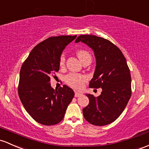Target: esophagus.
<instances>
[{"instance_id":"esophagus-1","label":"esophagus","mask_w":149,"mask_h":149,"mask_svg":"<svg viewBox=\"0 0 149 149\" xmlns=\"http://www.w3.org/2000/svg\"><path fill=\"white\" fill-rule=\"evenodd\" d=\"M82 95H83L82 93L76 92V93H75V97H79V96H81Z\"/></svg>"}]
</instances>
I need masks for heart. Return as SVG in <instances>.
Segmentation results:
<instances>
[{
	"label": "heart",
	"instance_id": "1",
	"mask_svg": "<svg viewBox=\"0 0 149 149\" xmlns=\"http://www.w3.org/2000/svg\"><path fill=\"white\" fill-rule=\"evenodd\" d=\"M77 55L81 60V61L83 63L84 61H91V56L89 52L88 51L85 49H79L77 52ZM65 56L64 54H62L59 59V63L60 66H63L65 63ZM86 81V76H83V75L80 74H76V73H71L68 74V76H66L65 78V81L67 83V85L70 86V87L74 88V89L79 90L83 88L84 83Z\"/></svg>",
	"mask_w": 149,
	"mask_h": 149
}]
</instances>
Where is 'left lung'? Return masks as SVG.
I'll return each mask as SVG.
<instances>
[{"mask_svg":"<svg viewBox=\"0 0 149 149\" xmlns=\"http://www.w3.org/2000/svg\"><path fill=\"white\" fill-rule=\"evenodd\" d=\"M81 42L94 52L96 67L90 88H102L100 95L86 94L89 104L83 109L85 119L91 125L104 126L122 113L132 95L130 68L121 50L110 41L95 35H80Z\"/></svg>","mask_w":149,"mask_h":149,"instance_id":"1","label":"left lung"}]
</instances>
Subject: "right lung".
<instances>
[{"label":"right lung","instance_id":"obj_1","mask_svg":"<svg viewBox=\"0 0 149 149\" xmlns=\"http://www.w3.org/2000/svg\"><path fill=\"white\" fill-rule=\"evenodd\" d=\"M77 35L51 37L31 51L19 72L18 95L24 109L36 122L54 125L63 119L74 97L71 88L51 87L50 76L59 70L62 52Z\"/></svg>","mask_w":149,"mask_h":149}]
</instances>
